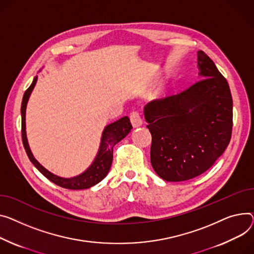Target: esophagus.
I'll use <instances>...</instances> for the list:
<instances>
[{
    "label": "esophagus",
    "instance_id": "1",
    "mask_svg": "<svg viewBox=\"0 0 254 254\" xmlns=\"http://www.w3.org/2000/svg\"><path fill=\"white\" fill-rule=\"evenodd\" d=\"M129 120H130V123H131V125H132L133 127H140V126H142V124H143V121H142V118H141L140 112H139L138 110H132V111L130 112Z\"/></svg>",
    "mask_w": 254,
    "mask_h": 254
}]
</instances>
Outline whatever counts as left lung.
Listing matches in <instances>:
<instances>
[{
  "mask_svg": "<svg viewBox=\"0 0 254 254\" xmlns=\"http://www.w3.org/2000/svg\"><path fill=\"white\" fill-rule=\"evenodd\" d=\"M202 78L144 108L152 143L150 158L164 181L182 182L206 172L227 149L233 128V100L213 61L197 52Z\"/></svg>",
  "mask_w": 254,
  "mask_h": 254,
  "instance_id": "left-lung-1",
  "label": "left lung"
}]
</instances>
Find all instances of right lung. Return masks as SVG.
<instances>
[{
    "label": "right lung",
    "instance_id": "obj_1",
    "mask_svg": "<svg viewBox=\"0 0 254 254\" xmlns=\"http://www.w3.org/2000/svg\"><path fill=\"white\" fill-rule=\"evenodd\" d=\"M36 82H37V77H35L29 88L25 91L22 98V103H21V137H22V143H23L24 149L26 151V154L29 160L47 179H49L51 182H53L57 186H60L62 188L70 189V190H82V189L91 188L92 186L98 184L107 176L112 164L113 147L115 146V144L122 141L132 128L131 124L129 122V118L127 116H125L121 118V120H118L117 122L105 127L102 134V139H101V146L98 152V155L95 161L93 162V164L86 172L71 179L60 178L47 171L45 167H43L35 159L27 143L26 132H25V109H26V104H27L29 95L32 89L35 88Z\"/></svg>",
    "mask_w": 254,
    "mask_h": 254
}]
</instances>
